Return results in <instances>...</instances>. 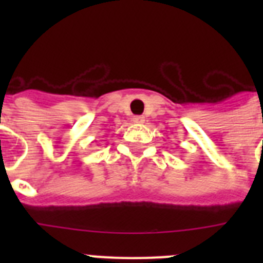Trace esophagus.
<instances>
[{
  "label": "esophagus",
  "mask_w": 263,
  "mask_h": 263,
  "mask_svg": "<svg viewBox=\"0 0 263 263\" xmlns=\"http://www.w3.org/2000/svg\"><path fill=\"white\" fill-rule=\"evenodd\" d=\"M143 121H145L143 116H136V117H133V122H136V124H143Z\"/></svg>",
  "instance_id": "obj_1"
}]
</instances>
